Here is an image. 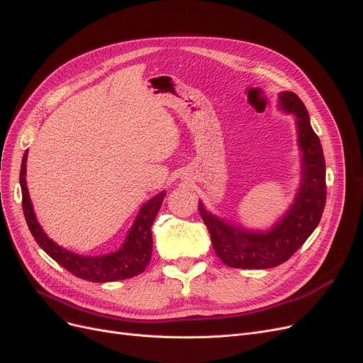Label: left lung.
Listing matches in <instances>:
<instances>
[{
  "mask_svg": "<svg viewBox=\"0 0 363 363\" xmlns=\"http://www.w3.org/2000/svg\"><path fill=\"white\" fill-rule=\"evenodd\" d=\"M279 101L281 109L295 114L303 150V184L286 216L270 231L249 233L218 219L199 204L216 257L231 269H272L288 261L318 227L325 209L326 166L320 139L311 129L306 105L295 93L283 91Z\"/></svg>",
  "mask_w": 363,
  "mask_h": 363,
  "instance_id": "left-lung-1",
  "label": "left lung"
}]
</instances>
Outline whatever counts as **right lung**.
<instances>
[{
    "instance_id": "right-lung-1",
    "label": "right lung",
    "mask_w": 363,
    "mask_h": 363,
    "mask_svg": "<svg viewBox=\"0 0 363 363\" xmlns=\"http://www.w3.org/2000/svg\"><path fill=\"white\" fill-rule=\"evenodd\" d=\"M26 157L28 151L23 154L21 166V188H22V208L29 227L30 234L34 235L35 242L52 257L59 265L64 267L74 276L89 280V281H116L130 279L143 273L151 259L152 254V233L151 227L154 219L160 211L166 193L157 194L150 201H147L139 211L135 224L129 231L128 238L123 246L114 254L104 257H82L72 254V252L57 246L53 240L47 238L43 228L40 227L35 218L33 203H30L28 186H26Z\"/></svg>"
}]
</instances>
